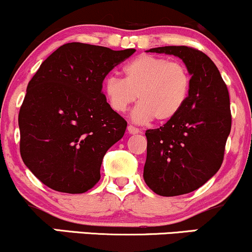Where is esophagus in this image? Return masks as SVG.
<instances>
[{
    "mask_svg": "<svg viewBox=\"0 0 252 252\" xmlns=\"http://www.w3.org/2000/svg\"><path fill=\"white\" fill-rule=\"evenodd\" d=\"M128 131H129V134L135 135V134H138V132H141V130L137 129L134 126H131V124H129V126H128Z\"/></svg>",
    "mask_w": 252,
    "mask_h": 252,
    "instance_id": "34e87169",
    "label": "esophagus"
}]
</instances>
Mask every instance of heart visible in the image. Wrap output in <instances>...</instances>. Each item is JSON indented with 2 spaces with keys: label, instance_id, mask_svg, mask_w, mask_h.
Wrapping results in <instances>:
<instances>
[{
  "label": "heart",
  "instance_id": "obj_1",
  "mask_svg": "<svg viewBox=\"0 0 252 252\" xmlns=\"http://www.w3.org/2000/svg\"><path fill=\"white\" fill-rule=\"evenodd\" d=\"M126 78L110 76L104 82V94L111 109L124 112L136 99L132 120L147 123L155 118L164 123L173 120L187 102L190 76L186 66L163 57L143 54L124 67Z\"/></svg>",
  "mask_w": 252,
  "mask_h": 252
}]
</instances>
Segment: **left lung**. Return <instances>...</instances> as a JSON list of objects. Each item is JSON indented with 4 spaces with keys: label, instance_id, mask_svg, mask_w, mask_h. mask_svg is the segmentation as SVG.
<instances>
[{
    "label": "left lung",
    "instance_id": "8db88e82",
    "mask_svg": "<svg viewBox=\"0 0 252 252\" xmlns=\"http://www.w3.org/2000/svg\"><path fill=\"white\" fill-rule=\"evenodd\" d=\"M148 52L180 58L190 74L187 102L176 116L147 136L143 179L153 192L175 196L193 192L218 172L231 131L230 97L215 63L187 46Z\"/></svg>",
    "mask_w": 252,
    "mask_h": 252
}]
</instances>
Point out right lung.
<instances>
[{"mask_svg":"<svg viewBox=\"0 0 252 252\" xmlns=\"http://www.w3.org/2000/svg\"><path fill=\"white\" fill-rule=\"evenodd\" d=\"M135 52L70 42L40 65L28 83L19 128L22 160L43 185L78 194L99 181L104 155L126 129L102 84Z\"/></svg>","mask_w":252,"mask_h":252,"instance_id":"add662e5","label":"right lung"}]
</instances>
